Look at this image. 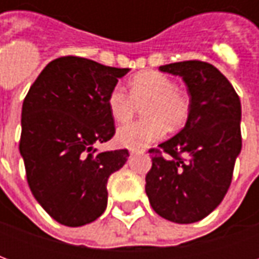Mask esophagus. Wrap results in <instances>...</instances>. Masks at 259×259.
Segmentation results:
<instances>
[{
    "label": "esophagus",
    "mask_w": 259,
    "mask_h": 259,
    "mask_svg": "<svg viewBox=\"0 0 259 259\" xmlns=\"http://www.w3.org/2000/svg\"><path fill=\"white\" fill-rule=\"evenodd\" d=\"M146 151V150H143V148H130V154L133 155V154H143V152Z\"/></svg>",
    "instance_id": "1"
}]
</instances>
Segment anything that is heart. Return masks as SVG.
<instances>
[{
	"mask_svg": "<svg viewBox=\"0 0 259 259\" xmlns=\"http://www.w3.org/2000/svg\"><path fill=\"white\" fill-rule=\"evenodd\" d=\"M144 118L119 127L116 141L129 148H141L162 139L169 127L180 129L190 115V100L185 93L176 90L168 76L146 70L129 81V94L115 85L107 97V107L115 122L126 123L141 107Z\"/></svg>",
	"mask_w": 259,
	"mask_h": 259,
	"instance_id": "heart-1",
	"label": "heart"
}]
</instances>
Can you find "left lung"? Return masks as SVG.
I'll return each mask as SVG.
<instances>
[{
  "label": "left lung",
  "mask_w": 259,
  "mask_h": 259,
  "mask_svg": "<svg viewBox=\"0 0 259 259\" xmlns=\"http://www.w3.org/2000/svg\"><path fill=\"white\" fill-rule=\"evenodd\" d=\"M185 80L190 115L172 139L151 148L146 193L159 217L193 223L208 217L228 193L241 151V104L215 66L183 61L159 66Z\"/></svg>",
  "instance_id": "8db88e82"
}]
</instances>
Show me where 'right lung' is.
Listing matches in <instances>:
<instances>
[{"instance_id":"1","label":"right lung","mask_w":259,"mask_h":259,"mask_svg":"<svg viewBox=\"0 0 259 259\" xmlns=\"http://www.w3.org/2000/svg\"><path fill=\"white\" fill-rule=\"evenodd\" d=\"M127 68L61 57L42 69L22 107L19 150L34 198L70 228L96 221L107 208L109 176L129 151L98 152L115 135L107 97Z\"/></svg>"}]
</instances>
